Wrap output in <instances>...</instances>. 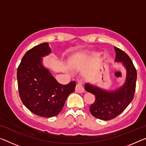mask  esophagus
I'll return each mask as SVG.
<instances>
[{"mask_svg": "<svg viewBox=\"0 0 146 146\" xmlns=\"http://www.w3.org/2000/svg\"><path fill=\"white\" fill-rule=\"evenodd\" d=\"M75 91L76 92L79 93L84 92V89L83 88L82 82H78L77 84H76V87H75Z\"/></svg>", "mask_w": 146, "mask_h": 146, "instance_id": "1", "label": "esophagus"}]
</instances>
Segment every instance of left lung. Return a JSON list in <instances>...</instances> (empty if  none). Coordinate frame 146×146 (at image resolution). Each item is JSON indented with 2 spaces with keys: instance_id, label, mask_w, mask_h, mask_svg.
Wrapping results in <instances>:
<instances>
[{
  "instance_id": "left-lung-1",
  "label": "left lung",
  "mask_w": 146,
  "mask_h": 146,
  "mask_svg": "<svg viewBox=\"0 0 146 146\" xmlns=\"http://www.w3.org/2000/svg\"><path fill=\"white\" fill-rule=\"evenodd\" d=\"M116 62H121L126 68V79L122 86L115 91H106L90 84L85 90L95 96V100L90 108L93 117L103 120H111L125 110L131 102L135 92L137 70L132 60L124 51L114 47Z\"/></svg>"
}]
</instances>
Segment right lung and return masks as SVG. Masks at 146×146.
<instances>
[{
    "label": "right lung",
    "mask_w": 146,
    "mask_h": 146,
    "mask_svg": "<svg viewBox=\"0 0 146 146\" xmlns=\"http://www.w3.org/2000/svg\"><path fill=\"white\" fill-rule=\"evenodd\" d=\"M51 48L45 42L29 49L17 68L20 98L24 105L38 116L52 117L62 110L66 98L74 92L75 81L59 84L43 66L42 57L49 55Z\"/></svg>",
    "instance_id": "1"
}]
</instances>
